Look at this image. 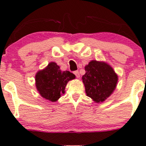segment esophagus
Segmentation results:
<instances>
[{
  "mask_svg": "<svg viewBox=\"0 0 146 146\" xmlns=\"http://www.w3.org/2000/svg\"><path fill=\"white\" fill-rule=\"evenodd\" d=\"M74 74L75 75V76H76L78 78H80V73H79L78 71H74Z\"/></svg>",
  "mask_w": 146,
  "mask_h": 146,
  "instance_id": "esophagus-1",
  "label": "esophagus"
}]
</instances>
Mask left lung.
<instances>
[{"mask_svg": "<svg viewBox=\"0 0 146 146\" xmlns=\"http://www.w3.org/2000/svg\"><path fill=\"white\" fill-rule=\"evenodd\" d=\"M82 76L86 95L95 103L104 102L113 94L118 82V76L108 63L91 60L85 66Z\"/></svg>", "mask_w": 146, "mask_h": 146, "instance_id": "left-lung-1", "label": "left lung"}]
</instances>
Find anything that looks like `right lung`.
Listing matches in <instances>:
<instances>
[{
    "label": "right lung",
    "instance_id": "add662e5",
    "mask_svg": "<svg viewBox=\"0 0 146 146\" xmlns=\"http://www.w3.org/2000/svg\"><path fill=\"white\" fill-rule=\"evenodd\" d=\"M75 78V75L68 71H62L60 66L54 62L39 70L35 76L36 86L39 94L48 101H58L65 93V88L69 81Z\"/></svg>",
    "mask_w": 146,
    "mask_h": 146
}]
</instances>
